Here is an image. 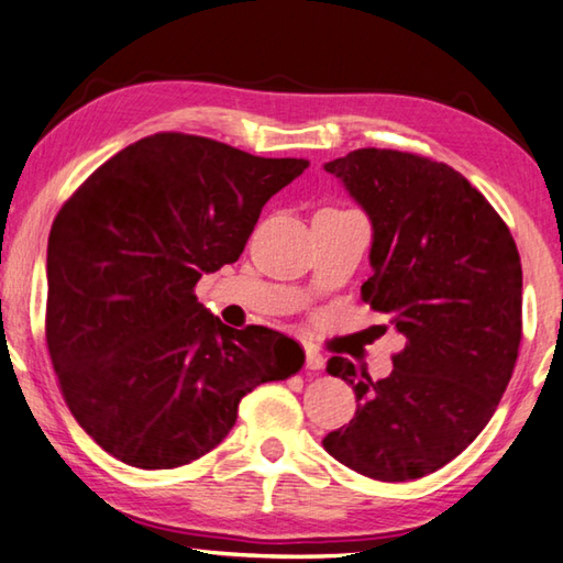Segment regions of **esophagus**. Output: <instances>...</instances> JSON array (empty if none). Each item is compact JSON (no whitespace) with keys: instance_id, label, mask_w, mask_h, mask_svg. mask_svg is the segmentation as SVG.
Segmentation results:
<instances>
[{"instance_id":"obj_1","label":"esophagus","mask_w":563,"mask_h":563,"mask_svg":"<svg viewBox=\"0 0 563 563\" xmlns=\"http://www.w3.org/2000/svg\"><path fill=\"white\" fill-rule=\"evenodd\" d=\"M324 363H327L324 356L319 354L317 349H312V346L305 349V366H307V368H310V371H322Z\"/></svg>"}]
</instances>
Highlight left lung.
<instances>
[{
  "instance_id": "obj_1",
  "label": "left lung",
  "mask_w": 563,
  "mask_h": 563,
  "mask_svg": "<svg viewBox=\"0 0 563 563\" xmlns=\"http://www.w3.org/2000/svg\"><path fill=\"white\" fill-rule=\"evenodd\" d=\"M324 170L371 219L373 275L361 295L405 349L380 380L329 358L358 407L322 444L368 478H422L483 432L508 388L522 339L520 253L486 197L446 163L358 148Z\"/></svg>"
}]
</instances>
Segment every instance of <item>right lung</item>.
<instances>
[{
    "mask_svg": "<svg viewBox=\"0 0 563 563\" xmlns=\"http://www.w3.org/2000/svg\"><path fill=\"white\" fill-rule=\"evenodd\" d=\"M205 136L131 143L82 183L48 236L46 341L73 417L136 468L205 456L256 385L302 368L297 341L231 329L197 302L261 209L307 168Z\"/></svg>",
    "mask_w": 563,
    "mask_h": 563,
    "instance_id": "right-lung-1",
    "label": "right lung"
}]
</instances>
